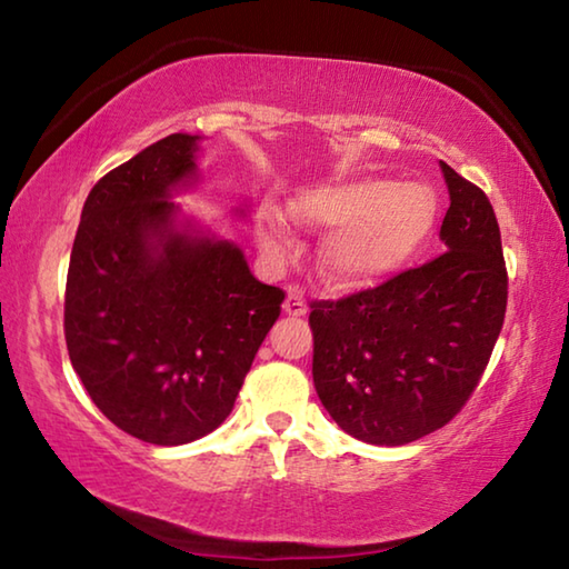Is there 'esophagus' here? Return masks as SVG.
Masks as SVG:
<instances>
[{
	"label": "esophagus",
	"instance_id": "esophagus-1",
	"mask_svg": "<svg viewBox=\"0 0 569 569\" xmlns=\"http://www.w3.org/2000/svg\"><path fill=\"white\" fill-rule=\"evenodd\" d=\"M283 311L288 313V316H306L308 313V306H306V301H303V296H298L296 291H291L286 296V303H283Z\"/></svg>",
	"mask_w": 569,
	"mask_h": 569
}]
</instances>
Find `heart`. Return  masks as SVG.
Here are the masks:
<instances>
[{
  "instance_id": "heart-1",
  "label": "heart",
  "mask_w": 569,
  "mask_h": 569,
  "mask_svg": "<svg viewBox=\"0 0 569 569\" xmlns=\"http://www.w3.org/2000/svg\"><path fill=\"white\" fill-rule=\"evenodd\" d=\"M439 203L427 186L353 180L303 192L291 218L306 228H341L321 250L326 283L341 291L383 281L407 266L437 226ZM266 253L283 256L288 236L276 218L258 223Z\"/></svg>"
}]
</instances>
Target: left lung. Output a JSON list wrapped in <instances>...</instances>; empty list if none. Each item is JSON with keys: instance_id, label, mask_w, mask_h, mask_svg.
Returning a JSON list of instances; mask_svg holds the SVG:
<instances>
[{"instance_id": "left-lung-1", "label": "left lung", "mask_w": 569, "mask_h": 569, "mask_svg": "<svg viewBox=\"0 0 569 569\" xmlns=\"http://www.w3.org/2000/svg\"><path fill=\"white\" fill-rule=\"evenodd\" d=\"M445 253L377 288L311 301L313 383L333 421L401 447L449 423L475 393L507 311V266L485 190L441 162Z\"/></svg>"}]
</instances>
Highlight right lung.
<instances>
[{"label":"right lung","mask_w":569,"mask_h":569,"mask_svg":"<svg viewBox=\"0 0 569 569\" xmlns=\"http://www.w3.org/2000/svg\"><path fill=\"white\" fill-rule=\"evenodd\" d=\"M196 134H168L94 182L64 288L72 369L104 417L158 447L218 429L286 293L240 248L172 226Z\"/></svg>","instance_id":"right-lung-1"}]
</instances>
